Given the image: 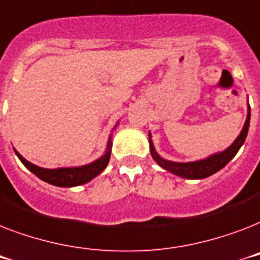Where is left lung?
Masks as SVG:
<instances>
[{"instance_id":"1","label":"left lung","mask_w":260,"mask_h":260,"mask_svg":"<svg viewBox=\"0 0 260 260\" xmlns=\"http://www.w3.org/2000/svg\"><path fill=\"white\" fill-rule=\"evenodd\" d=\"M250 117H251V109L250 105H248V110H247V118L246 122H244V126H243L242 132L239 135L236 140H235L232 144H231L226 150L221 151V152H217V154H213L208 156L205 159H201V160H196V162H173V160H167V159H163L160 155L156 152L154 147V143H152V136H151V132L148 134V138H150V152L152 155V158L159 166L165 169L166 171L171 174H175L178 177L181 178H187V179H204V178H208L210 175H213L214 173H217L225 166L226 163L230 162L231 159H234V156L238 154V151L240 150V147L243 146V143L246 142L247 134H248V126H250Z\"/></svg>"}]
</instances>
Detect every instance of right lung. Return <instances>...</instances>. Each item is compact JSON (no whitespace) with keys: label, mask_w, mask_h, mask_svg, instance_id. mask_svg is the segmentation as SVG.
Returning a JSON list of instances; mask_svg holds the SVG:
<instances>
[{"label":"right lung","mask_w":260,"mask_h":260,"mask_svg":"<svg viewBox=\"0 0 260 260\" xmlns=\"http://www.w3.org/2000/svg\"><path fill=\"white\" fill-rule=\"evenodd\" d=\"M117 126V124L114 125V128ZM113 128V129H114ZM110 151H112V135L108 139V144H106L105 154L100 156L97 160H94L91 163H87L85 166H77V167H59V169H43L39 167L34 163L28 162L25 158H22L21 155L18 154L17 151L14 150L18 159L21 160L22 165L30 171L34 173L38 178H40L42 181L51 183L54 186H59V187H74V186L83 185L91 181L93 178L105 170V167L108 166L110 159Z\"/></svg>","instance_id":"add662e5"}]
</instances>
